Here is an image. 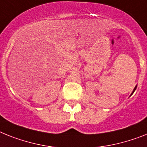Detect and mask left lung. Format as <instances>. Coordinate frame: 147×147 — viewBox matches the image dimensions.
<instances>
[{
  "label": "left lung",
  "mask_w": 147,
  "mask_h": 147,
  "mask_svg": "<svg viewBox=\"0 0 147 147\" xmlns=\"http://www.w3.org/2000/svg\"><path fill=\"white\" fill-rule=\"evenodd\" d=\"M136 88H137V86H135V87H134V90H133V92H132L131 94H133V93H134V91L136 90Z\"/></svg>",
  "instance_id": "1"
}]
</instances>
